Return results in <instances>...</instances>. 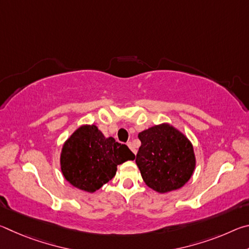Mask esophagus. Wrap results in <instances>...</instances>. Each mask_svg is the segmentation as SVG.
Instances as JSON below:
<instances>
[{"label": "esophagus", "mask_w": 249, "mask_h": 249, "mask_svg": "<svg viewBox=\"0 0 249 249\" xmlns=\"http://www.w3.org/2000/svg\"><path fill=\"white\" fill-rule=\"evenodd\" d=\"M127 146L129 147V148H130V150H132V151H133V153H134L135 155H136V153H137V150H136V148H135V147H134V145H133V142H127Z\"/></svg>", "instance_id": "1"}]
</instances>
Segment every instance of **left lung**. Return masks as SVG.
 <instances>
[{
	"mask_svg": "<svg viewBox=\"0 0 249 249\" xmlns=\"http://www.w3.org/2000/svg\"><path fill=\"white\" fill-rule=\"evenodd\" d=\"M142 145L136 163L145 183L166 193L188 182L196 167L192 144L182 133L168 124L156 125L138 134Z\"/></svg>",
	"mask_w": 249,
	"mask_h": 249,
	"instance_id": "obj_1",
	"label": "left lung"
}]
</instances>
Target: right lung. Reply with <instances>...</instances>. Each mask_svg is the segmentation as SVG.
Segmentation results:
<instances>
[{"instance_id": "1", "label": "right lung", "mask_w": 249, "mask_h": 249, "mask_svg": "<svg viewBox=\"0 0 249 249\" xmlns=\"http://www.w3.org/2000/svg\"><path fill=\"white\" fill-rule=\"evenodd\" d=\"M127 146L105 138L94 125H83L71 135L62 147V175L73 187L94 192L116 174L117 165L134 160Z\"/></svg>"}]
</instances>
